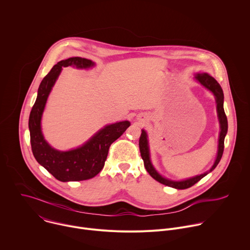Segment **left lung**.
<instances>
[{
	"label": "left lung",
	"mask_w": 250,
	"mask_h": 250,
	"mask_svg": "<svg viewBox=\"0 0 250 250\" xmlns=\"http://www.w3.org/2000/svg\"><path fill=\"white\" fill-rule=\"evenodd\" d=\"M195 78H196V80L199 81V83H201V84L205 88H207L208 90H210L214 94L215 99H216V103H217V113H218L221 131H220V136H219V145H218L217 158L215 160L214 165L212 166V168L208 172H206V173H204L200 176H196V177L185 180V181L176 182V181H171V180H168V179H165L155 170V168L153 167V165L151 163L148 140H147V133H146L145 130L142 129V133H141L140 138H139L140 155H141V158L144 162V167H145L146 171L149 173V175L154 180H156L160 184L174 188H177V189H186V188H188L194 186L202 178H204L206 175H208L210 172H212L217 167V165L219 164V162H220V160L223 156L225 136L228 132V120H227V116H226L225 111H224V93H223V89H222L221 85L219 84V83L217 82V80L214 77H212L208 73H197L195 75Z\"/></svg>",
	"instance_id": "obj_1"
}]
</instances>
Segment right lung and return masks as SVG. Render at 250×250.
Wrapping results in <instances>:
<instances>
[{"label": "right lung", "instance_id": "add662e5", "mask_svg": "<svg viewBox=\"0 0 250 250\" xmlns=\"http://www.w3.org/2000/svg\"><path fill=\"white\" fill-rule=\"evenodd\" d=\"M75 66L88 68L94 65L90 60L73 57L55 64L41 81L36 101L29 116V131L32 153L36 161L61 182H79L94 178L103 169L111 144L130 125L128 121L106 125L86 143L69 151L52 148L44 139L41 130V118L48 99L62 67Z\"/></svg>", "mask_w": 250, "mask_h": 250}]
</instances>
